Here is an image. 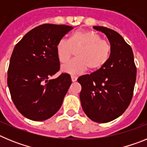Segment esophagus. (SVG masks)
Masks as SVG:
<instances>
[{"mask_svg":"<svg viewBox=\"0 0 147 147\" xmlns=\"http://www.w3.org/2000/svg\"><path fill=\"white\" fill-rule=\"evenodd\" d=\"M77 80V77L76 76H71V80L72 82H76Z\"/></svg>","mask_w":147,"mask_h":147,"instance_id":"34e87169","label":"esophagus"}]
</instances>
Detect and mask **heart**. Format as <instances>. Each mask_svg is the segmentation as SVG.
Masks as SVG:
<instances>
[{
	"instance_id": "obj_1",
	"label": "heart",
	"mask_w": 147,
	"mask_h": 147,
	"mask_svg": "<svg viewBox=\"0 0 147 147\" xmlns=\"http://www.w3.org/2000/svg\"><path fill=\"white\" fill-rule=\"evenodd\" d=\"M57 54L59 62H65L76 51V58L62 65V71L71 74H79L88 67L90 71L102 68L109 60L112 51L110 42L93 31L78 30L70 40L62 38L58 41Z\"/></svg>"
}]
</instances>
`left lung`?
Returning <instances> with one entry per match:
<instances>
[{"instance_id": "left-lung-1", "label": "left lung", "mask_w": 147, "mask_h": 147, "mask_svg": "<svg viewBox=\"0 0 147 147\" xmlns=\"http://www.w3.org/2000/svg\"><path fill=\"white\" fill-rule=\"evenodd\" d=\"M106 34L112 46L110 59L102 68L78 78L80 101L85 113L98 123L117 119L129 107L133 96L137 69L132 48L118 32L93 26Z\"/></svg>"}]
</instances>
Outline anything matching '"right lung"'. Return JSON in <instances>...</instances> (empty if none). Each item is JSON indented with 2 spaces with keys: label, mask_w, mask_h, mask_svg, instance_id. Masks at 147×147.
I'll return each mask as SVG.
<instances>
[{
  "label": "right lung",
  "mask_w": 147,
  "mask_h": 147,
  "mask_svg": "<svg viewBox=\"0 0 147 147\" xmlns=\"http://www.w3.org/2000/svg\"><path fill=\"white\" fill-rule=\"evenodd\" d=\"M72 26L42 24L16 44L8 69L7 84L18 111L32 121H44L57 112L71 85L69 74L49 78L59 71L56 46Z\"/></svg>",
  "instance_id": "obj_1"
}]
</instances>
